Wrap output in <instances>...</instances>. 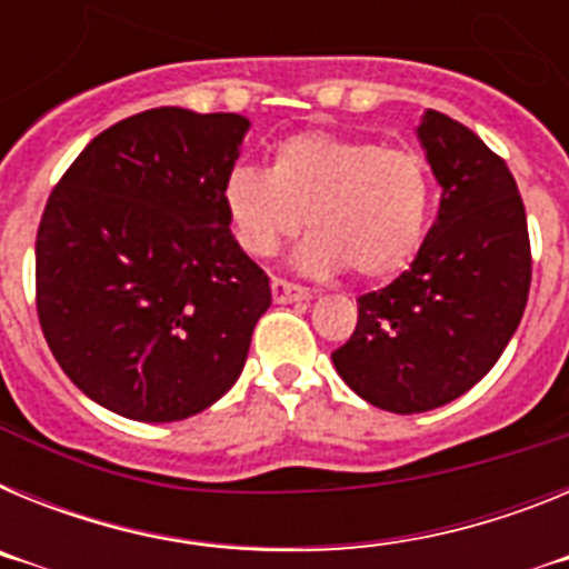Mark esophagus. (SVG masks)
Returning a JSON list of instances; mask_svg holds the SVG:
<instances>
[{
    "mask_svg": "<svg viewBox=\"0 0 569 569\" xmlns=\"http://www.w3.org/2000/svg\"><path fill=\"white\" fill-rule=\"evenodd\" d=\"M270 288H273L276 305H290V301L310 299L308 288H301V284H296V281H288V279H273L270 281Z\"/></svg>",
    "mask_w": 569,
    "mask_h": 569,
    "instance_id": "1",
    "label": "esophagus"
}]
</instances>
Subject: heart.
I'll use <instances>...</instances> for the list:
<instances>
[{"label": "heart", "mask_w": 569, "mask_h": 569, "mask_svg": "<svg viewBox=\"0 0 569 569\" xmlns=\"http://www.w3.org/2000/svg\"><path fill=\"white\" fill-rule=\"evenodd\" d=\"M222 204L244 253L273 256L305 216L313 233L296 253L301 268H347L376 281L407 268L419 250L430 176L413 148L308 130L276 144L268 170H230Z\"/></svg>", "instance_id": "obj_1"}]
</instances>
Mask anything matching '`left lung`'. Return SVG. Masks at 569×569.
Returning a JSON list of instances; mask_svg holds the SVG:
<instances>
[{"mask_svg": "<svg viewBox=\"0 0 569 569\" xmlns=\"http://www.w3.org/2000/svg\"><path fill=\"white\" fill-rule=\"evenodd\" d=\"M441 184L439 219L410 270L359 296L333 350L347 387L390 413H425L487 376L519 328L532 279L519 184L499 153L439 110L419 124Z\"/></svg>", "mask_w": 569, "mask_h": 569, "instance_id": "8db88e82", "label": "left lung"}]
</instances>
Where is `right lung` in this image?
Wrapping results in <instances>:
<instances>
[{
	"instance_id": "obj_1",
	"label": "right lung",
	"mask_w": 569,
	"mask_h": 569,
	"mask_svg": "<svg viewBox=\"0 0 569 569\" xmlns=\"http://www.w3.org/2000/svg\"><path fill=\"white\" fill-rule=\"evenodd\" d=\"M248 128L239 113L144 110L50 190L39 325L68 379L124 419L179 421L222 399L273 301L222 204Z\"/></svg>"
}]
</instances>
